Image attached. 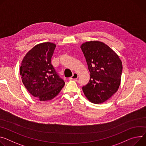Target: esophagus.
<instances>
[{
	"label": "esophagus",
	"instance_id": "34e87169",
	"mask_svg": "<svg viewBox=\"0 0 146 146\" xmlns=\"http://www.w3.org/2000/svg\"><path fill=\"white\" fill-rule=\"evenodd\" d=\"M78 76L77 73H74L73 76L70 78V80H75V79H77L78 78Z\"/></svg>",
	"mask_w": 146,
	"mask_h": 146
}]
</instances>
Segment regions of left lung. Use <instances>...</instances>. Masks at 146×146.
Returning <instances> with one entry per match:
<instances>
[{"label": "left lung", "instance_id": "8db88e82", "mask_svg": "<svg viewBox=\"0 0 146 146\" xmlns=\"http://www.w3.org/2000/svg\"><path fill=\"white\" fill-rule=\"evenodd\" d=\"M86 58L90 79L82 89L88 100L102 104L115 94L120 86L122 63L116 53L98 41L86 42L80 46Z\"/></svg>", "mask_w": 146, "mask_h": 146}]
</instances>
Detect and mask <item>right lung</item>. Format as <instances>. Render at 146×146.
<instances>
[{"mask_svg":"<svg viewBox=\"0 0 146 146\" xmlns=\"http://www.w3.org/2000/svg\"><path fill=\"white\" fill-rule=\"evenodd\" d=\"M56 45L43 42L30 50L21 62L20 76L26 89L40 101L54 98L65 82L59 77L51 64Z\"/></svg>","mask_w":146,"mask_h":146,"instance_id":"right-lung-1","label":"right lung"}]
</instances>
